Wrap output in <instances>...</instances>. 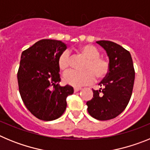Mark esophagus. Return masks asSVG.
Returning a JSON list of instances; mask_svg holds the SVG:
<instances>
[{
    "mask_svg": "<svg viewBox=\"0 0 150 150\" xmlns=\"http://www.w3.org/2000/svg\"><path fill=\"white\" fill-rule=\"evenodd\" d=\"M80 90H81V88H74V92H77Z\"/></svg>",
    "mask_w": 150,
    "mask_h": 150,
    "instance_id": "34e87169",
    "label": "esophagus"
}]
</instances>
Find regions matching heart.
I'll return each mask as SVG.
<instances>
[{"label":"heart","mask_w":150,"mask_h":150,"mask_svg":"<svg viewBox=\"0 0 150 150\" xmlns=\"http://www.w3.org/2000/svg\"><path fill=\"white\" fill-rule=\"evenodd\" d=\"M82 55L88 59L85 71L71 70L64 75V81L74 87H81L93 83L95 76L98 79L105 78L109 72V63L100 58L98 50L91 45H85L80 48ZM71 64V56L67 51L62 52L58 59V67L62 71H67Z\"/></svg>","instance_id":"obj_1"}]
</instances>
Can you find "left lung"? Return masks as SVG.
Returning <instances> with one entry per match:
<instances>
[{
    "instance_id": "left-lung-1",
    "label": "left lung",
    "mask_w": 150,
    "mask_h": 150,
    "mask_svg": "<svg viewBox=\"0 0 150 150\" xmlns=\"http://www.w3.org/2000/svg\"><path fill=\"white\" fill-rule=\"evenodd\" d=\"M109 58V72L93 90V98L87 101L90 116L98 120H109L123 112L132 97L134 69L132 55L122 46L108 40L97 41Z\"/></svg>"
}]
</instances>
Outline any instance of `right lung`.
<instances>
[{
	"label": "right lung",
	"mask_w": 150,
	"mask_h": 150,
	"mask_svg": "<svg viewBox=\"0 0 150 150\" xmlns=\"http://www.w3.org/2000/svg\"><path fill=\"white\" fill-rule=\"evenodd\" d=\"M67 45L43 39L22 52L18 68V88L27 109L44 121L60 117L67 107V97L74 93L69 85L61 86L58 59Z\"/></svg>",
	"instance_id": "right-lung-1"
}]
</instances>
